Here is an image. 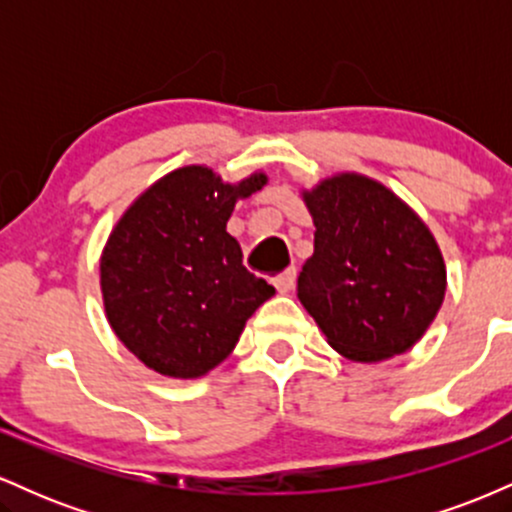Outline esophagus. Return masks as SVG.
Here are the masks:
<instances>
[{
	"instance_id": "34e87169",
	"label": "esophagus",
	"mask_w": 512,
	"mask_h": 512,
	"mask_svg": "<svg viewBox=\"0 0 512 512\" xmlns=\"http://www.w3.org/2000/svg\"><path fill=\"white\" fill-rule=\"evenodd\" d=\"M272 284L276 286V291H279V293H289L293 286H296V267H291V269H286V272L276 274L272 279Z\"/></svg>"
}]
</instances>
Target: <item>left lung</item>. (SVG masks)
<instances>
[{
	"instance_id": "8db88e82",
	"label": "left lung",
	"mask_w": 512,
	"mask_h": 512,
	"mask_svg": "<svg viewBox=\"0 0 512 512\" xmlns=\"http://www.w3.org/2000/svg\"><path fill=\"white\" fill-rule=\"evenodd\" d=\"M301 197L315 250L298 274V301L327 344L356 363L409 351L436 320L448 286L426 223L361 173H337Z\"/></svg>"
}]
</instances>
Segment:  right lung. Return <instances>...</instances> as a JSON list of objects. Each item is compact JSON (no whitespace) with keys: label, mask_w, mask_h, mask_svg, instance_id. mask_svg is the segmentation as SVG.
Here are the masks:
<instances>
[{"label":"right lung","mask_w":512,"mask_h":512,"mask_svg":"<svg viewBox=\"0 0 512 512\" xmlns=\"http://www.w3.org/2000/svg\"><path fill=\"white\" fill-rule=\"evenodd\" d=\"M264 185L260 170L223 182L207 166H182L146 187L115 223L101 255L105 317L146 368L202 378L274 296V286L243 267V250L226 231L238 199Z\"/></svg>","instance_id":"obj_1"}]
</instances>
